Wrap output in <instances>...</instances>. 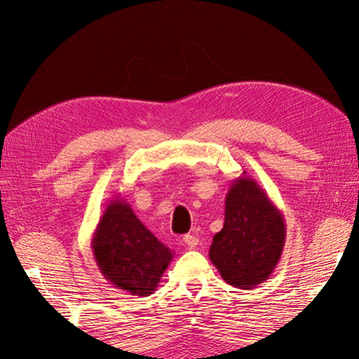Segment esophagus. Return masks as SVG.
I'll return each instance as SVG.
<instances>
[{
    "label": "esophagus",
    "mask_w": 359,
    "mask_h": 359,
    "mask_svg": "<svg viewBox=\"0 0 359 359\" xmlns=\"http://www.w3.org/2000/svg\"><path fill=\"white\" fill-rule=\"evenodd\" d=\"M182 241H184V243L188 248H196L197 245H199V239H197L196 236H193V234H185L184 239H182Z\"/></svg>",
    "instance_id": "obj_1"
}]
</instances>
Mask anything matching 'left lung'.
<instances>
[{"mask_svg": "<svg viewBox=\"0 0 359 359\" xmlns=\"http://www.w3.org/2000/svg\"><path fill=\"white\" fill-rule=\"evenodd\" d=\"M285 234L284 215L243 172L228 188L224 228L212 238L210 259L228 284L251 290L276 269Z\"/></svg>", "mask_w": 359, "mask_h": 359, "instance_id": "1", "label": "left lung"}]
</instances>
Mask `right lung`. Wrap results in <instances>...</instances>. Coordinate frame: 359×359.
Listing matches in <instances>:
<instances>
[{
    "instance_id": "right-lung-1",
    "label": "right lung",
    "mask_w": 359,
    "mask_h": 359,
    "mask_svg": "<svg viewBox=\"0 0 359 359\" xmlns=\"http://www.w3.org/2000/svg\"><path fill=\"white\" fill-rule=\"evenodd\" d=\"M90 248L104 279L134 296L154 293L172 261V251L140 222L131 205L118 196L103 211Z\"/></svg>"
}]
</instances>
